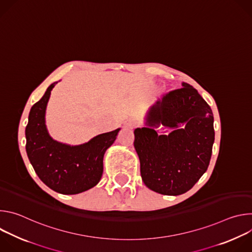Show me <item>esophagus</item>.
I'll return each instance as SVG.
<instances>
[{
	"mask_svg": "<svg viewBox=\"0 0 252 252\" xmlns=\"http://www.w3.org/2000/svg\"><path fill=\"white\" fill-rule=\"evenodd\" d=\"M136 125H137V123H136V121H134V120H129L128 121V123H127V126H129V127H134V126H136Z\"/></svg>",
	"mask_w": 252,
	"mask_h": 252,
	"instance_id": "1",
	"label": "esophagus"
}]
</instances>
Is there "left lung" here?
I'll return each instance as SVG.
<instances>
[{"instance_id":"8db88e82","label":"left lung","mask_w":252,"mask_h":252,"mask_svg":"<svg viewBox=\"0 0 252 252\" xmlns=\"http://www.w3.org/2000/svg\"><path fill=\"white\" fill-rule=\"evenodd\" d=\"M160 123L175 130L158 135L153 126ZM182 123L185 126L177 129ZM147 124L149 127L134 129L133 141L143 183L161 194L187 192L206 171L211 158L214 128L210 106L184 83L151 107Z\"/></svg>"}]
</instances>
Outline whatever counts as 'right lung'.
Wrapping results in <instances>:
<instances>
[{"label":"right lung","mask_w":252,"mask_h":252,"mask_svg":"<svg viewBox=\"0 0 252 252\" xmlns=\"http://www.w3.org/2000/svg\"><path fill=\"white\" fill-rule=\"evenodd\" d=\"M54 84L31 109L26 126V151L41 181L63 194H76L94 187L102 174L105 151L120 128L98 134L85 145L69 147L54 140L45 125L46 106Z\"/></svg>","instance_id":"1"}]
</instances>
